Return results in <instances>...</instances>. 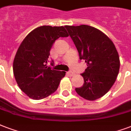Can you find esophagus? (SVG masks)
<instances>
[{
  "label": "esophagus",
  "instance_id": "1",
  "mask_svg": "<svg viewBox=\"0 0 131 131\" xmlns=\"http://www.w3.org/2000/svg\"><path fill=\"white\" fill-rule=\"evenodd\" d=\"M66 74L69 77H72V76H74V73H73V72H67Z\"/></svg>",
  "mask_w": 131,
  "mask_h": 131
}]
</instances>
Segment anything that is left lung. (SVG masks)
Here are the masks:
<instances>
[{
    "label": "left lung",
    "instance_id": "1",
    "mask_svg": "<svg viewBox=\"0 0 131 131\" xmlns=\"http://www.w3.org/2000/svg\"><path fill=\"white\" fill-rule=\"evenodd\" d=\"M78 50L80 59L87 63L83 86L76 88L79 96L89 101L101 98L108 92L119 73L120 61L117 50L108 36L92 26L66 25Z\"/></svg>",
    "mask_w": 131,
    "mask_h": 131
}]
</instances>
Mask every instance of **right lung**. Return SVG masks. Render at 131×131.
<instances>
[{"instance_id":"add662e5","label":"right lung","mask_w":131,"mask_h":131,"mask_svg":"<svg viewBox=\"0 0 131 131\" xmlns=\"http://www.w3.org/2000/svg\"><path fill=\"white\" fill-rule=\"evenodd\" d=\"M68 36L63 26L43 25L23 40L14 59L13 72L18 87L29 98L44 99L57 90L66 72L52 70L46 63L55 41Z\"/></svg>"}]
</instances>
